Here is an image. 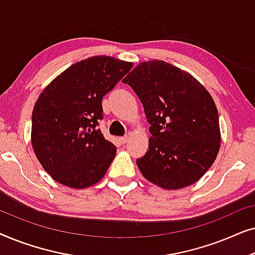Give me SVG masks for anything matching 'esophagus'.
I'll return each mask as SVG.
<instances>
[{"instance_id": "1", "label": "esophagus", "mask_w": 255, "mask_h": 255, "mask_svg": "<svg viewBox=\"0 0 255 255\" xmlns=\"http://www.w3.org/2000/svg\"><path fill=\"white\" fill-rule=\"evenodd\" d=\"M128 135H124V137H121L120 138V141L122 142V144H125V142L128 141Z\"/></svg>"}]
</instances>
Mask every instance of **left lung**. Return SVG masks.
I'll use <instances>...</instances> for the list:
<instances>
[{"label": "left lung", "instance_id": "8db88e82", "mask_svg": "<svg viewBox=\"0 0 255 255\" xmlns=\"http://www.w3.org/2000/svg\"><path fill=\"white\" fill-rule=\"evenodd\" d=\"M123 83L137 94L151 124L148 151L135 161L145 179L163 189L200 180L221 146L218 111L208 90L162 60L140 62Z\"/></svg>", "mask_w": 255, "mask_h": 255}]
</instances>
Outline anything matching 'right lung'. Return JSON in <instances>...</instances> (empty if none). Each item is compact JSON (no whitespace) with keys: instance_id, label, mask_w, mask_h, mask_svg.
<instances>
[{"instance_id":"add662e5","label":"right lung","mask_w":255,"mask_h":255,"mask_svg":"<svg viewBox=\"0 0 255 255\" xmlns=\"http://www.w3.org/2000/svg\"><path fill=\"white\" fill-rule=\"evenodd\" d=\"M133 64L113 57L81 60L43 90L32 113L31 141L44 169L69 188H87L104 176L116 146L103 137V96Z\"/></svg>"}]
</instances>
